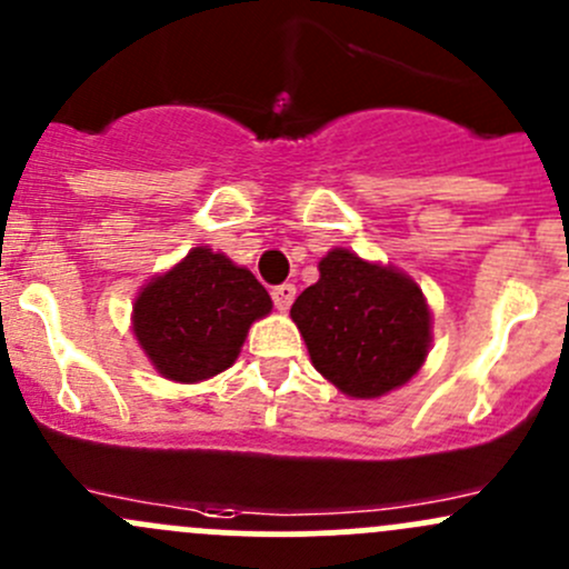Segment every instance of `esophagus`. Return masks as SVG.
Here are the masks:
<instances>
[{"instance_id": "obj_1", "label": "esophagus", "mask_w": 569, "mask_h": 569, "mask_svg": "<svg viewBox=\"0 0 569 569\" xmlns=\"http://www.w3.org/2000/svg\"><path fill=\"white\" fill-rule=\"evenodd\" d=\"M295 297H297L295 283H283V286H274L272 289V300H274V308H278V311H289L291 302H295Z\"/></svg>"}]
</instances>
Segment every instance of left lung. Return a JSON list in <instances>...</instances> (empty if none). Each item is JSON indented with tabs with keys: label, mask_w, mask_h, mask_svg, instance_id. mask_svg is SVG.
<instances>
[{
	"label": "left lung",
	"mask_w": 569,
	"mask_h": 569,
	"mask_svg": "<svg viewBox=\"0 0 569 569\" xmlns=\"http://www.w3.org/2000/svg\"><path fill=\"white\" fill-rule=\"evenodd\" d=\"M311 363L355 399H377L418 375L432 343V313L410 274L336 248L319 280L291 306Z\"/></svg>",
	"instance_id": "obj_1"
}]
</instances>
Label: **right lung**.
<instances>
[{
  "instance_id": "obj_1",
  "label": "right lung",
  "mask_w": 569,
  "mask_h": 569,
  "mask_svg": "<svg viewBox=\"0 0 569 569\" xmlns=\"http://www.w3.org/2000/svg\"><path fill=\"white\" fill-rule=\"evenodd\" d=\"M269 311L272 297L250 269L226 252L192 248L142 286L131 327L159 375L200 382L233 366L250 325Z\"/></svg>"
}]
</instances>
